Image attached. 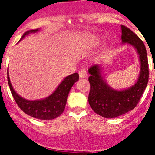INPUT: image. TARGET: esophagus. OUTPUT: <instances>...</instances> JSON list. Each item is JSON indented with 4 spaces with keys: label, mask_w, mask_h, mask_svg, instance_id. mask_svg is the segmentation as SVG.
Segmentation results:
<instances>
[{
    "label": "esophagus",
    "mask_w": 155,
    "mask_h": 155,
    "mask_svg": "<svg viewBox=\"0 0 155 155\" xmlns=\"http://www.w3.org/2000/svg\"><path fill=\"white\" fill-rule=\"evenodd\" d=\"M79 76H80V78H85L87 76V71L84 69L80 70V71H79Z\"/></svg>",
    "instance_id": "1"
}]
</instances>
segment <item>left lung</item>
Listing matches in <instances>:
<instances>
[{
	"label": "left lung",
	"instance_id": "1",
	"mask_svg": "<svg viewBox=\"0 0 155 155\" xmlns=\"http://www.w3.org/2000/svg\"><path fill=\"white\" fill-rule=\"evenodd\" d=\"M121 30L122 43L130 45L137 52L140 71L134 85L124 90H116L104 79L102 66L94 64L88 69L91 86L88 102L94 113L105 118H116L134 109L148 82V61L143 41L127 27L121 25Z\"/></svg>",
	"mask_w": 155,
	"mask_h": 155
}]
</instances>
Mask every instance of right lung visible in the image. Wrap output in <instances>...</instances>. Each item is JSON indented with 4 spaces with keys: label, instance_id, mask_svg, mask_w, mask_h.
<instances>
[{
    "label": "right lung",
    "instance_id": "add662e5",
    "mask_svg": "<svg viewBox=\"0 0 155 155\" xmlns=\"http://www.w3.org/2000/svg\"><path fill=\"white\" fill-rule=\"evenodd\" d=\"M39 28H37L25 32L21 40L25 35L30 33H35L39 31ZM78 79L79 75L78 73H74L66 77L61 84H59L57 89L50 96L42 99L31 101L21 97L15 91L11 83L8 70V85L17 105L27 115L39 120H53L61 116L65 109L68 94L71 91V87L75 82L78 81Z\"/></svg>",
    "mask_w": 155,
    "mask_h": 155
}]
</instances>
